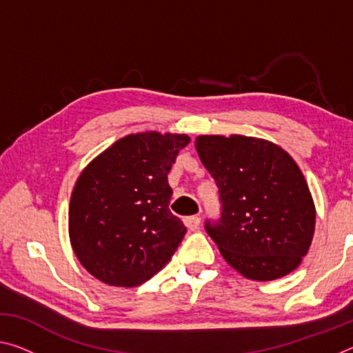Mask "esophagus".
<instances>
[{
  "mask_svg": "<svg viewBox=\"0 0 353 353\" xmlns=\"http://www.w3.org/2000/svg\"><path fill=\"white\" fill-rule=\"evenodd\" d=\"M183 223L188 227V230H198L199 224H201V218L199 216H188L183 219Z\"/></svg>",
  "mask_w": 353,
  "mask_h": 353,
  "instance_id": "esophagus-1",
  "label": "esophagus"
}]
</instances>
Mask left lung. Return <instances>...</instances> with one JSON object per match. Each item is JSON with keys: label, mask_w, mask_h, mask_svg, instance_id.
I'll use <instances>...</instances> for the list:
<instances>
[{"label": "left lung", "mask_w": 353, "mask_h": 353, "mask_svg": "<svg viewBox=\"0 0 353 353\" xmlns=\"http://www.w3.org/2000/svg\"><path fill=\"white\" fill-rule=\"evenodd\" d=\"M196 151L223 202L218 224H205L223 259L256 282L288 276L314 235L316 208L291 155L272 141L244 135H199Z\"/></svg>", "instance_id": "left-lung-1"}]
</instances>
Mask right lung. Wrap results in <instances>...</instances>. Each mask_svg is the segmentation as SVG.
Instances as JSON below:
<instances>
[{
	"mask_svg": "<svg viewBox=\"0 0 353 353\" xmlns=\"http://www.w3.org/2000/svg\"><path fill=\"white\" fill-rule=\"evenodd\" d=\"M187 134H129L97 155L70 199V243L99 282L134 288L171 260L187 227L170 212L168 172Z\"/></svg>",
	"mask_w": 353,
	"mask_h": 353,
	"instance_id": "add662e5",
	"label": "right lung"
}]
</instances>
